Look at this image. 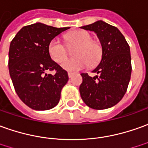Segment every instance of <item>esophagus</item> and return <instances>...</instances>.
<instances>
[{"label":"esophagus","instance_id":"1","mask_svg":"<svg viewBox=\"0 0 148 148\" xmlns=\"http://www.w3.org/2000/svg\"><path fill=\"white\" fill-rule=\"evenodd\" d=\"M68 75L69 76V78H71L73 75H74V72H68Z\"/></svg>","mask_w":148,"mask_h":148}]
</instances>
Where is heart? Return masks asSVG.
Here are the masks:
<instances>
[{"instance_id":"b5f03b06","label":"heart","mask_w":148,"mask_h":148,"mask_svg":"<svg viewBox=\"0 0 148 148\" xmlns=\"http://www.w3.org/2000/svg\"><path fill=\"white\" fill-rule=\"evenodd\" d=\"M68 47L76 46L73 50L75 57L63 60L68 56L66 47L58 38H53L49 42L48 53L51 60L56 63H61V67L68 71H77L95 66L99 63L103 54L102 46L99 42L92 39L90 34L84 30H76L64 36Z\"/></svg>"}]
</instances>
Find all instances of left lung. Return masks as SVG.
Returning a JSON list of instances; mask_svg holds the SVG:
<instances>
[{"label": "left lung", "instance_id": "obj_1", "mask_svg": "<svg viewBox=\"0 0 148 148\" xmlns=\"http://www.w3.org/2000/svg\"><path fill=\"white\" fill-rule=\"evenodd\" d=\"M80 28L94 31L103 49L101 63L92 71L97 75L81 73L80 97L88 106L105 110L122 100L127 90L131 75L130 47L117 27L97 21Z\"/></svg>", "mask_w": 148, "mask_h": 148}]
</instances>
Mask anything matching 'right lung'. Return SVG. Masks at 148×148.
<instances>
[{
    "mask_svg": "<svg viewBox=\"0 0 148 148\" xmlns=\"http://www.w3.org/2000/svg\"><path fill=\"white\" fill-rule=\"evenodd\" d=\"M68 29L38 22L22 27L10 42L9 70L14 89L19 98L33 110H47L60 101L68 75L50 57L48 45ZM54 70V75L45 73Z\"/></svg>",
    "mask_w": 148,
    "mask_h": 148,
    "instance_id": "obj_1",
    "label": "right lung"
}]
</instances>
